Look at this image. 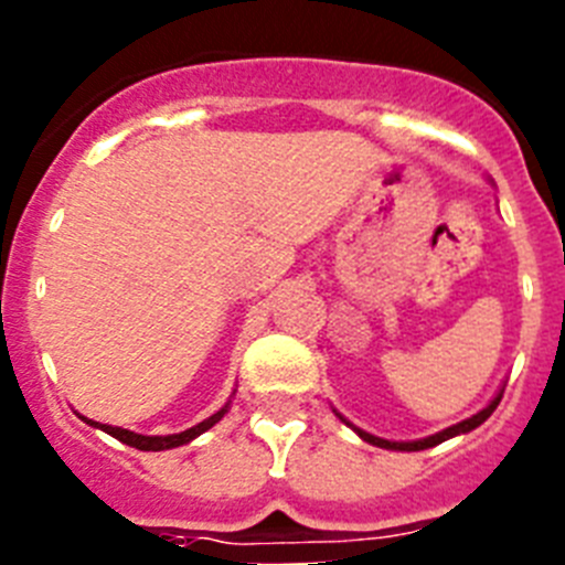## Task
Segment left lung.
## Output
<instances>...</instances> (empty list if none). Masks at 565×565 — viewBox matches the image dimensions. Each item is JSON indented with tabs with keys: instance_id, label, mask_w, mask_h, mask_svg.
<instances>
[{
	"instance_id": "obj_1",
	"label": "left lung",
	"mask_w": 565,
	"mask_h": 565,
	"mask_svg": "<svg viewBox=\"0 0 565 565\" xmlns=\"http://www.w3.org/2000/svg\"><path fill=\"white\" fill-rule=\"evenodd\" d=\"M498 404H501V393H498V396L492 398V402H489L487 407H483V411L478 413V416H472V418H467V422L456 424V427H450V430L436 433V436H430V438H422V441H384V438L371 436V433H362V430H356V427H353V430H356L359 436L364 438V441L376 444V447H384V450H407V452H416V450H427V447H436V444L447 441V438H452V436H461V433L476 430L478 424H483L489 416H492V413H495Z\"/></svg>"
}]
</instances>
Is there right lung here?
Masks as SVG:
<instances>
[{
	"instance_id": "1",
	"label": "right lung",
	"mask_w": 565,
	"mask_h": 565,
	"mask_svg": "<svg viewBox=\"0 0 565 565\" xmlns=\"http://www.w3.org/2000/svg\"><path fill=\"white\" fill-rule=\"evenodd\" d=\"M226 416V407H223L221 413H214V416H209L206 422H201L198 427H189V430L183 433H174V436H138V433H129V430H121V427H109V424H98V422H87L93 424V427H102L104 433H109L113 438H118V441L129 444V447H135V450H172V447H181V444H189L192 438H198L201 433H206L209 427H214V424L221 422V418Z\"/></svg>"
}]
</instances>
